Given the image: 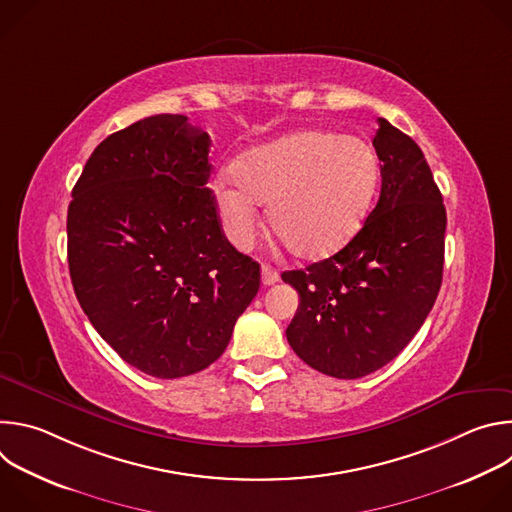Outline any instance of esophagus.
<instances>
[{
    "label": "esophagus",
    "mask_w": 512,
    "mask_h": 512,
    "mask_svg": "<svg viewBox=\"0 0 512 512\" xmlns=\"http://www.w3.org/2000/svg\"><path fill=\"white\" fill-rule=\"evenodd\" d=\"M261 281H263V285H273V283L279 281V273L273 267L263 265L261 267Z\"/></svg>",
    "instance_id": "34e87169"
}]
</instances>
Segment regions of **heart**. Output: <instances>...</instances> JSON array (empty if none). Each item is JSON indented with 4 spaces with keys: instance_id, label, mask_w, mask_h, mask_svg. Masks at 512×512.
Listing matches in <instances>:
<instances>
[{
    "instance_id": "b5f03b06",
    "label": "heart",
    "mask_w": 512,
    "mask_h": 512,
    "mask_svg": "<svg viewBox=\"0 0 512 512\" xmlns=\"http://www.w3.org/2000/svg\"><path fill=\"white\" fill-rule=\"evenodd\" d=\"M379 182V156L367 139L300 129L243 152L233 176L216 178L214 200L237 249L251 247L259 204H269L273 235L296 257L320 261L358 235Z\"/></svg>"
}]
</instances>
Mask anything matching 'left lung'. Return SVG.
<instances>
[{"label": "left lung", "instance_id": "8db88e82", "mask_svg": "<svg viewBox=\"0 0 512 512\" xmlns=\"http://www.w3.org/2000/svg\"><path fill=\"white\" fill-rule=\"evenodd\" d=\"M381 196L336 255L281 279L300 294L285 330L312 369L367 377L391 362L431 312L444 271L446 206L419 145L379 119Z\"/></svg>", "mask_w": 512, "mask_h": 512}]
</instances>
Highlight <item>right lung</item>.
Returning <instances> with one entry per match:
<instances>
[{"label": "right lung", "mask_w": 512, "mask_h": 512, "mask_svg": "<svg viewBox=\"0 0 512 512\" xmlns=\"http://www.w3.org/2000/svg\"><path fill=\"white\" fill-rule=\"evenodd\" d=\"M210 137L184 115L103 139L68 206V269L101 338L141 373L194 375L221 356L259 291V263L225 237Z\"/></svg>", "instance_id": "right-lung-1"}]
</instances>
